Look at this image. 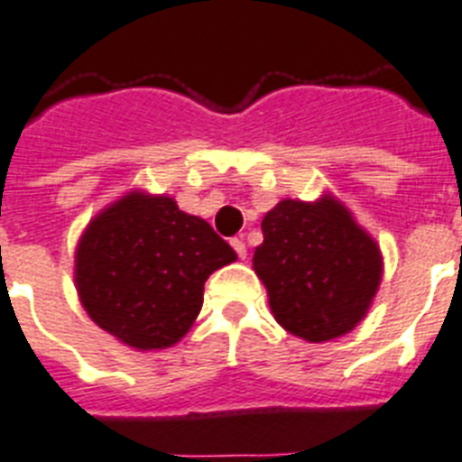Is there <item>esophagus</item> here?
I'll return each mask as SVG.
<instances>
[{
	"instance_id": "obj_1",
	"label": "esophagus",
	"mask_w": 462,
	"mask_h": 462,
	"mask_svg": "<svg viewBox=\"0 0 462 462\" xmlns=\"http://www.w3.org/2000/svg\"><path fill=\"white\" fill-rule=\"evenodd\" d=\"M230 244H232V249L237 251V256L244 261V258H246V242H244L242 237H235Z\"/></svg>"
}]
</instances>
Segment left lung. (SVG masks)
Instances as JSON below:
<instances>
[{
  "mask_svg": "<svg viewBox=\"0 0 462 462\" xmlns=\"http://www.w3.org/2000/svg\"><path fill=\"white\" fill-rule=\"evenodd\" d=\"M254 270L275 320L320 344L365 318L382 280V254L348 208L325 194L309 204L284 199L265 213Z\"/></svg>",
  "mask_w": 462,
  "mask_h": 462,
  "instance_id": "8db88e82",
  "label": "left lung"
}]
</instances>
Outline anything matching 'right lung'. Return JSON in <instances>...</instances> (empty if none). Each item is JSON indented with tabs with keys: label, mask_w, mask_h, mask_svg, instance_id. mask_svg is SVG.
<instances>
[{
	"label": "right lung",
	"mask_w": 462,
	"mask_h": 462,
	"mask_svg": "<svg viewBox=\"0 0 462 462\" xmlns=\"http://www.w3.org/2000/svg\"><path fill=\"white\" fill-rule=\"evenodd\" d=\"M237 261L204 218L175 199L127 192L97 216L75 251V287L104 332L140 351L189 332L213 270Z\"/></svg>",
	"instance_id": "1"
}]
</instances>
